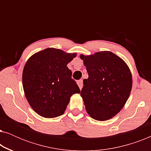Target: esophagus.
Returning a JSON list of instances; mask_svg holds the SVG:
<instances>
[{"label":"esophagus","mask_w":151,"mask_h":151,"mask_svg":"<svg viewBox=\"0 0 151 151\" xmlns=\"http://www.w3.org/2000/svg\"><path fill=\"white\" fill-rule=\"evenodd\" d=\"M78 86H79L80 89H82V86H83V80H78Z\"/></svg>","instance_id":"obj_1"}]
</instances>
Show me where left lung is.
Segmentation results:
<instances>
[{
	"instance_id": "8db88e82",
	"label": "left lung",
	"mask_w": 151,
	"mask_h": 151,
	"mask_svg": "<svg viewBox=\"0 0 151 151\" xmlns=\"http://www.w3.org/2000/svg\"><path fill=\"white\" fill-rule=\"evenodd\" d=\"M80 58L88 75L80 92L88 114L98 121L112 118L123 108L131 93L129 68L111 51L81 55Z\"/></svg>"
}]
</instances>
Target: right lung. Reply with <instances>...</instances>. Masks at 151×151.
I'll return each instance as SVG.
<instances>
[{
  "mask_svg": "<svg viewBox=\"0 0 151 151\" xmlns=\"http://www.w3.org/2000/svg\"><path fill=\"white\" fill-rule=\"evenodd\" d=\"M76 53L48 48L35 53L27 62L22 73V86L32 108L47 118L63 115L73 94L80 93L67 64Z\"/></svg>",
  "mask_w": 151,
  "mask_h": 151,
  "instance_id": "1",
  "label": "right lung"
}]
</instances>
